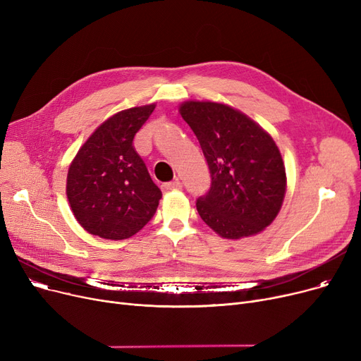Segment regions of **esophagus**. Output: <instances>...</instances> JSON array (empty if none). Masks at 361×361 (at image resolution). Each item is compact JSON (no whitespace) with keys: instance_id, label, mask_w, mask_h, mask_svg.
<instances>
[{"instance_id":"1","label":"esophagus","mask_w":361,"mask_h":361,"mask_svg":"<svg viewBox=\"0 0 361 361\" xmlns=\"http://www.w3.org/2000/svg\"><path fill=\"white\" fill-rule=\"evenodd\" d=\"M162 188H164L165 192L177 190V188H181V181L180 180H174V181H169V183H164Z\"/></svg>"}]
</instances>
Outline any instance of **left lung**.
Here are the masks:
<instances>
[{"label":"left lung","instance_id":"8db88e82","mask_svg":"<svg viewBox=\"0 0 361 361\" xmlns=\"http://www.w3.org/2000/svg\"><path fill=\"white\" fill-rule=\"evenodd\" d=\"M180 114L196 135L212 178L209 192L196 202L200 218L230 240L263 231L276 218L287 187L274 139L225 104L188 101Z\"/></svg>","mask_w":361,"mask_h":361}]
</instances>
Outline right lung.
<instances>
[{
    "mask_svg": "<svg viewBox=\"0 0 361 361\" xmlns=\"http://www.w3.org/2000/svg\"><path fill=\"white\" fill-rule=\"evenodd\" d=\"M154 109L150 104L117 112L92 133L73 159L67 199L89 234L124 240L155 215L162 193L133 146Z\"/></svg>",
    "mask_w": 361,
    "mask_h": 361,
    "instance_id": "right-lung-1",
    "label": "right lung"
}]
</instances>
